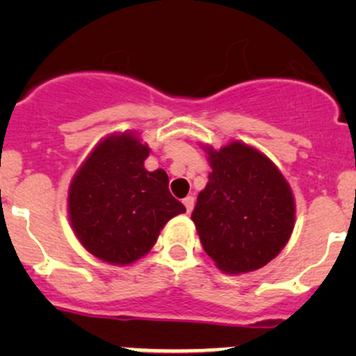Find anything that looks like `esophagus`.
Listing matches in <instances>:
<instances>
[{
	"mask_svg": "<svg viewBox=\"0 0 356 356\" xmlns=\"http://www.w3.org/2000/svg\"><path fill=\"white\" fill-rule=\"evenodd\" d=\"M182 203H184L186 210H188V213H191L193 208H195V198L193 196H186L184 200H182Z\"/></svg>",
	"mask_w": 356,
	"mask_h": 356,
	"instance_id": "1",
	"label": "esophagus"
}]
</instances>
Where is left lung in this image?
I'll return each instance as SVG.
<instances>
[{
	"instance_id": "obj_1",
	"label": "left lung",
	"mask_w": 356,
	"mask_h": 356,
	"mask_svg": "<svg viewBox=\"0 0 356 356\" xmlns=\"http://www.w3.org/2000/svg\"><path fill=\"white\" fill-rule=\"evenodd\" d=\"M201 148L211 172L191 218L203 250L229 275L265 267L293 234L296 203L289 182L270 158L243 141Z\"/></svg>"
}]
</instances>
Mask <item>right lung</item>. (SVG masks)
I'll list each match as a JSON object with an SVG mask.
<instances>
[{"instance_id":"add662e5","label":"right lung","mask_w":356,"mask_h":356,"mask_svg":"<svg viewBox=\"0 0 356 356\" xmlns=\"http://www.w3.org/2000/svg\"><path fill=\"white\" fill-rule=\"evenodd\" d=\"M149 146L134 131L99 139L68 186L70 227L86 251L110 265L149 253L160 231L186 208L168 191L163 168L149 172Z\"/></svg>"}]
</instances>
